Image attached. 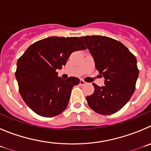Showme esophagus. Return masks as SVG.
<instances>
[{
	"label": "esophagus",
	"mask_w": 151,
	"mask_h": 151,
	"mask_svg": "<svg viewBox=\"0 0 151 151\" xmlns=\"http://www.w3.org/2000/svg\"><path fill=\"white\" fill-rule=\"evenodd\" d=\"M79 84H80V85H86V82H85V81H84V80L80 79Z\"/></svg>",
	"instance_id": "esophagus-1"
}]
</instances>
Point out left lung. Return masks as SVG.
Returning <instances> with one entry per match:
<instances>
[{"label": "left lung", "mask_w": 151, "mask_h": 151, "mask_svg": "<svg viewBox=\"0 0 151 151\" xmlns=\"http://www.w3.org/2000/svg\"><path fill=\"white\" fill-rule=\"evenodd\" d=\"M80 39L105 79L102 87L93 83L94 91L86 97L88 104L99 114L116 113L127 104L135 89L139 74L136 57L123 44L106 36H85Z\"/></svg>", "instance_id": "1"}]
</instances>
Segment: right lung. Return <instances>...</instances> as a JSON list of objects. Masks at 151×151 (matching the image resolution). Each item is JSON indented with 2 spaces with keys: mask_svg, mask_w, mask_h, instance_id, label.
Returning a JSON list of instances; mask_svg holds the SVG:
<instances>
[{
  "mask_svg": "<svg viewBox=\"0 0 151 151\" xmlns=\"http://www.w3.org/2000/svg\"><path fill=\"white\" fill-rule=\"evenodd\" d=\"M86 47L78 37L52 36L29 47L18 60L15 76L19 93L38 115L52 117L66 108L73 87L79 78L63 79L57 69L65 66L70 54Z\"/></svg>",
  "mask_w": 151,
  "mask_h": 151,
  "instance_id": "add662e5",
  "label": "right lung"
}]
</instances>
